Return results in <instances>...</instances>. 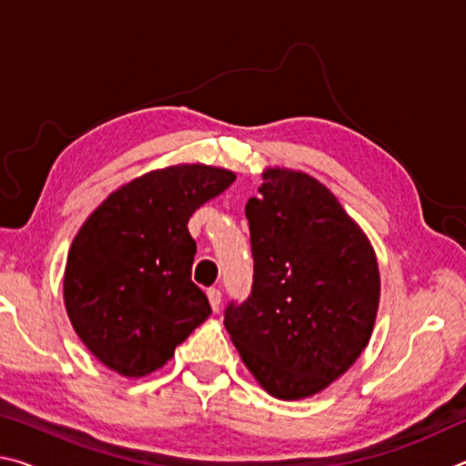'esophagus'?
Masks as SVG:
<instances>
[{"instance_id":"obj_1","label":"esophagus","mask_w":466,"mask_h":466,"mask_svg":"<svg viewBox=\"0 0 466 466\" xmlns=\"http://www.w3.org/2000/svg\"><path fill=\"white\" fill-rule=\"evenodd\" d=\"M208 299L211 304V310L218 312L219 310V304H222V291H219L218 288H209L208 289Z\"/></svg>"}]
</instances>
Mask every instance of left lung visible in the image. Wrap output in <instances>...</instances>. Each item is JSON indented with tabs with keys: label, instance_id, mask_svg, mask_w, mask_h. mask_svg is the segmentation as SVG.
Here are the masks:
<instances>
[{
	"label": "left lung",
	"instance_id": "8db88e82",
	"mask_svg": "<svg viewBox=\"0 0 466 466\" xmlns=\"http://www.w3.org/2000/svg\"><path fill=\"white\" fill-rule=\"evenodd\" d=\"M247 203L252 294L226 309L244 366L275 399L299 400L343 376L372 337L374 247L337 197L302 170H263Z\"/></svg>",
	"mask_w": 466,
	"mask_h": 466
}]
</instances>
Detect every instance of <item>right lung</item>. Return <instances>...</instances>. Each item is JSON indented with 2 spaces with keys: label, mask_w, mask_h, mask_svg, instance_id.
Listing matches in <instances>:
<instances>
[{
  "label": "right lung",
  "mask_w": 466,
  "mask_h": 466,
  "mask_svg": "<svg viewBox=\"0 0 466 466\" xmlns=\"http://www.w3.org/2000/svg\"><path fill=\"white\" fill-rule=\"evenodd\" d=\"M234 180L232 170L208 164L146 172L110 193L77 230L63 302L77 337L113 372H156L208 320V298L191 281L197 244L187 224Z\"/></svg>",
  "instance_id": "obj_1"
}]
</instances>
